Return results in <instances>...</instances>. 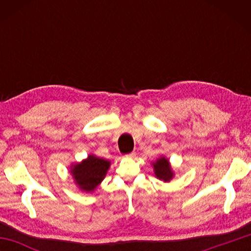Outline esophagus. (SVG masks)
Listing matches in <instances>:
<instances>
[{
	"mask_svg": "<svg viewBox=\"0 0 251 251\" xmlns=\"http://www.w3.org/2000/svg\"><path fill=\"white\" fill-rule=\"evenodd\" d=\"M135 156H136V152L135 151H131V152H129V154L126 155V157H128V158H134Z\"/></svg>",
	"mask_w": 251,
	"mask_h": 251,
	"instance_id": "obj_1",
	"label": "esophagus"
}]
</instances>
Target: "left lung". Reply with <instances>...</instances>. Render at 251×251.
Returning <instances> with one entry per match:
<instances>
[{
	"label": "left lung",
	"instance_id": "1",
	"mask_svg": "<svg viewBox=\"0 0 251 251\" xmlns=\"http://www.w3.org/2000/svg\"><path fill=\"white\" fill-rule=\"evenodd\" d=\"M152 165H154V171L157 178H159L160 180L164 181H169L172 179L174 174L171 169V166H169L168 160L165 157H161V158H159Z\"/></svg>",
	"mask_w": 251,
	"mask_h": 251
}]
</instances>
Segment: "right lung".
<instances>
[{
	"label": "right lung",
	"instance_id": "1",
	"mask_svg": "<svg viewBox=\"0 0 251 251\" xmlns=\"http://www.w3.org/2000/svg\"><path fill=\"white\" fill-rule=\"evenodd\" d=\"M109 168V161L99 158L93 155L88 156L87 159L83 160L72 169L76 184L85 192H93L104 177Z\"/></svg>",
	"mask_w": 251,
	"mask_h": 251
}]
</instances>
